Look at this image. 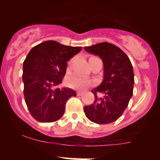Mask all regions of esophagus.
Listing matches in <instances>:
<instances>
[{
    "label": "esophagus",
    "instance_id": "esophagus-1",
    "mask_svg": "<svg viewBox=\"0 0 160 160\" xmlns=\"http://www.w3.org/2000/svg\"><path fill=\"white\" fill-rule=\"evenodd\" d=\"M77 95L78 96L83 95V92H81V91H78V92H77Z\"/></svg>",
    "mask_w": 160,
    "mask_h": 160
}]
</instances>
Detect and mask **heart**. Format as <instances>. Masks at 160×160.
<instances>
[{
    "instance_id": "obj_1",
    "label": "heart",
    "mask_w": 160,
    "mask_h": 160,
    "mask_svg": "<svg viewBox=\"0 0 160 160\" xmlns=\"http://www.w3.org/2000/svg\"><path fill=\"white\" fill-rule=\"evenodd\" d=\"M72 60L69 62V66L71 64ZM67 83L70 87L73 88V89H84L88 86H91L92 84V82L90 79L85 78L83 76L78 75V74H74V75L70 76L68 79H67Z\"/></svg>"
}]
</instances>
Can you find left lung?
Returning <instances> with one entry per match:
<instances>
[{
	"instance_id": "obj_1",
	"label": "left lung",
	"mask_w": 160,
	"mask_h": 160,
	"mask_svg": "<svg viewBox=\"0 0 160 160\" xmlns=\"http://www.w3.org/2000/svg\"><path fill=\"white\" fill-rule=\"evenodd\" d=\"M86 52L99 56L104 63V79L91 92L93 104L85 106L86 117L92 122L108 124L116 121L128 106L133 95L134 74L127 55L118 47L108 42L85 47ZM99 92L104 94L98 98Z\"/></svg>"
}]
</instances>
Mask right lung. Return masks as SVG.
Listing matches in <instances>:
<instances>
[{
	"label": "right lung",
	"mask_w": 160,
	"mask_h": 160,
	"mask_svg": "<svg viewBox=\"0 0 160 160\" xmlns=\"http://www.w3.org/2000/svg\"><path fill=\"white\" fill-rule=\"evenodd\" d=\"M82 47L61 45L47 41L33 47L26 57L22 68L24 98L30 113L41 122L60 119L65 104L76 92L69 88L60 89L66 74L68 61Z\"/></svg>",
	"instance_id": "right-lung-1"
}]
</instances>
